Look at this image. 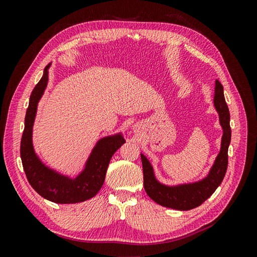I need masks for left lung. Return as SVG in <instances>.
Listing matches in <instances>:
<instances>
[{
  "instance_id": "obj_1",
  "label": "left lung",
  "mask_w": 257,
  "mask_h": 257,
  "mask_svg": "<svg viewBox=\"0 0 257 257\" xmlns=\"http://www.w3.org/2000/svg\"><path fill=\"white\" fill-rule=\"evenodd\" d=\"M214 106L220 115V123L223 128V137L221 150L209 175L195 183L181 184L176 186H167L160 183L154 177L153 168L150 162L142 154V163L144 170V186L146 193L155 203L176 210H191L200 206L212 195L217 189L225 174L228 164V146L230 144V125L229 110L225 102L223 85L219 80L215 81L214 89Z\"/></svg>"
}]
</instances>
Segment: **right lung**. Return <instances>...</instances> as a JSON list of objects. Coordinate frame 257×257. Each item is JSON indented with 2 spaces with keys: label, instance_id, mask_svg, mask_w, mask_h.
<instances>
[{
  "label": "right lung",
  "instance_id": "1",
  "mask_svg": "<svg viewBox=\"0 0 257 257\" xmlns=\"http://www.w3.org/2000/svg\"><path fill=\"white\" fill-rule=\"evenodd\" d=\"M45 67L41 80L35 85L30 96L25 119L20 157L23 170L31 186L46 199L57 204H76L95 196L102 188L108 165L113 153L125 143L121 134L102 138L93 149L84 169L75 179L62 176L46 167L38 160L32 145V128L37 103L47 87L48 68Z\"/></svg>",
  "mask_w": 257,
  "mask_h": 257
}]
</instances>
